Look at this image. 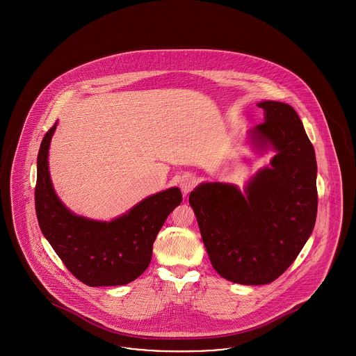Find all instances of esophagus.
I'll return each instance as SVG.
<instances>
[{
  "mask_svg": "<svg viewBox=\"0 0 356 356\" xmlns=\"http://www.w3.org/2000/svg\"><path fill=\"white\" fill-rule=\"evenodd\" d=\"M179 184H180L181 192L184 195H188L193 189V186H196V177L193 175H191V173H186V175H183L180 177V183Z\"/></svg>",
  "mask_w": 356,
  "mask_h": 356,
  "instance_id": "1",
  "label": "esophagus"
}]
</instances>
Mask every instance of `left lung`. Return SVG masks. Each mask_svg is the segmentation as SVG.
<instances>
[{
  "instance_id": "obj_1",
  "label": "left lung",
  "mask_w": 356,
  "mask_h": 356,
  "mask_svg": "<svg viewBox=\"0 0 356 356\" xmlns=\"http://www.w3.org/2000/svg\"><path fill=\"white\" fill-rule=\"evenodd\" d=\"M264 122L248 131L260 154L273 151L243 191L229 183H202L189 195L212 267L245 286L268 284L295 261L311 236L318 211L316 157L295 109L257 102Z\"/></svg>"
}]
</instances>
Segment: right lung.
<instances>
[{
	"label": "right lung",
	"instance_id": "add662e5",
	"mask_svg": "<svg viewBox=\"0 0 356 356\" xmlns=\"http://www.w3.org/2000/svg\"><path fill=\"white\" fill-rule=\"evenodd\" d=\"M57 122L44 136L37 156L35 213L41 232L65 267L89 287L124 286L145 271L153 241L181 203L177 186L154 193L111 221L73 213L58 199L49 173V147Z\"/></svg>",
	"mask_w": 356,
	"mask_h": 356
}]
</instances>
